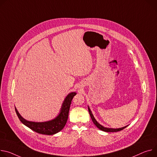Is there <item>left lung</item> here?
Returning a JSON list of instances; mask_svg holds the SVG:
<instances>
[{
  "instance_id": "1",
  "label": "left lung",
  "mask_w": 157,
  "mask_h": 157,
  "mask_svg": "<svg viewBox=\"0 0 157 157\" xmlns=\"http://www.w3.org/2000/svg\"><path fill=\"white\" fill-rule=\"evenodd\" d=\"M88 111H89V113H90V117H91V120H92V121H93L94 124L97 126L98 128H99V130H102V131H103V132H120V131L123 130L124 128H125L127 126H124V127H122V128H116V129H114V128H109L104 127V126H103L101 124H99V123L95 120V118H94L93 115L92 114L90 108H89V106H88Z\"/></svg>"
}]
</instances>
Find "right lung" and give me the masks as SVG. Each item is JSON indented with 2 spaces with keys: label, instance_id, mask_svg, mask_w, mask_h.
Segmentation results:
<instances>
[{
  "label": "right lung",
  "instance_id": "add662e5",
  "mask_svg": "<svg viewBox=\"0 0 157 157\" xmlns=\"http://www.w3.org/2000/svg\"><path fill=\"white\" fill-rule=\"evenodd\" d=\"M76 94V93L75 92L68 94L63 101L59 115L54 119L48 121L34 122L27 121L21 117L16 107L15 110L20 121L30 129L40 134L52 135L62 130L66 124L71 101Z\"/></svg>",
  "mask_w": 157,
  "mask_h": 157
}]
</instances>
